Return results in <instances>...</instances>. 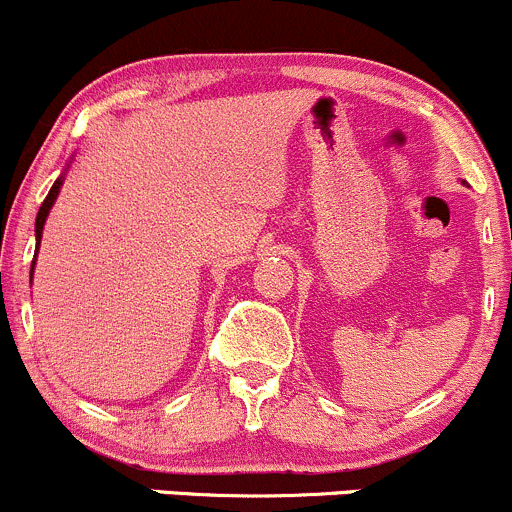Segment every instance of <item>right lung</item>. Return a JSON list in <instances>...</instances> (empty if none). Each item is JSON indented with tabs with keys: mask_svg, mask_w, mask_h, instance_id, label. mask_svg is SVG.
Returning a JSON list of instances; mask_svg holds the SVG:
<instances>
[{
	"mask_svg": "<svg viewBox=\"0 0 512 512\" xmlns=\"http://www.w3.org/2000/svg\"><path fill=\"white\" fill-rule=\"evenodd\" d=\"M61 186H63V176H61V179H56V181H53V186H51V191H48L46 201L41 203V208H39V215H36V242H41L43 223H46V218H48V211H51V206H53V203H56V198H58V191H61ZM36 252H39V247H36ZM31 274H34V267H31Z\"/></svg>",
	"mask_w": 512,
	"mask_h": 512,
	"instance_id": "1",
	"label": "right lung"
}]
</instances>
